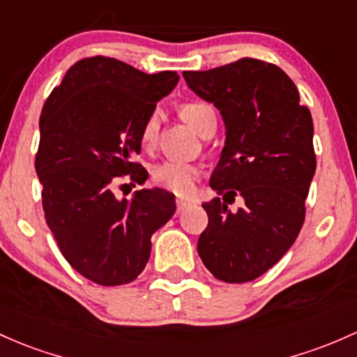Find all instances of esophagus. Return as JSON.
<instances>
[{
  "label": "esophagus",
  "mask_w": 357,
  "mask_h": 357,
  "mask_svg": "<svg viewBox=\"0 0 357 357\" xmlns=\"http://www.w3.org/2000/svg\"><path fill=\"white\" fill-rule=\"evenodd\" d=\"M190 204H192V202L187 201V199H177V213H182V211L189 208Z\"/></svg>",
  "instance_id": "1"
}]
</instances>
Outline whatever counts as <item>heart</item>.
Wrapping results in <instances>:
<instances>
[{"label": "heart", "mask_w": 357, "mask_h": 357, "mask_svg": "<svg viewBox=\"0 0 357 357\" xmlns=\"http://www.w3.org/2000/svg\"><path fill=\"white\" fill-rule=\"evenodd\" d=\"M178 114L190 128L197 134H204L206 129L209 128L213 122H216V114L214 109L206 102H183L178 107ZM160 131V116L158 112H151L143 122L141 128L139 139L143 148H153L158 139ZM151 178L156 185L163 187V189L170 190V192L177 195H189L192 194L195 182L199 178V168L192 163L177 162V160H168L156 165L151 172Z\"/></svg>", "instance_id": "b5f03b06"}]
</instances>
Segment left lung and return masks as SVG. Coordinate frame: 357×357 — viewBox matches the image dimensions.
<instances>
[{"label": "left lung", "instance_id": "left-lung-1", "mask_svg": "<svg viewBox=\"0 0 357 357\" xmlns=\"http://www.w3.org/2000/svg\"><path fill=\"white\" fill-rule=\"evenodd\" d=\"M187 85L214 103L226 139L209 185L223 201L204 202L208 228L197 254L216 279L247 282L267 272L298 238L315 175L313 121L281 68L243 57L209 71H183ZM245 204L231 213L225 197Z\"/></svg>", "mask_w": 357, "mask_h": 357}]
</instances>
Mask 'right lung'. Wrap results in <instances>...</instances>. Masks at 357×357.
<instances>
[{
	"instance_id": "1",
	"label": "right lung",
	"mask_w": 357,
	"mask_h": 357,
	"mask_svg": "<svg viewBox=\"0 0 357 357\" xmlns=\"http://www.w3.org/2000/svg\"><path fill=\"white\" fill-rule=\"evenodd\" d=\"M177 83L175 71L146 75L95 56L73 64L44 103L36 172L45 221L73 269L97 284L134 281L148 264L151 235L175 213L167 190L117 199L114 187L121 177L148 178L132 162L141 128Z\"/></svg>"
}]
</instances>
